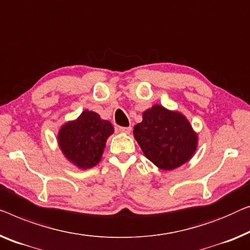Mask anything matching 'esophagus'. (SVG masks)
Returning <instances> with one entry per match:
<instances>
[{"label":"esophagus","mask_w":250,"mask_h":250,"mask_svg":"<svg viewBox=\"0 0 250 250\" xmlns=\"http://www.w3.org/2000/svg\"><path fill=\"white\" fill-rule=\"evenodd\" d=\"M118 129H119V132H123V133H131L132 127H131V126H128V127H124V126H119Z\"/></svg>","instance_id":"obj_1"}]
</instances>
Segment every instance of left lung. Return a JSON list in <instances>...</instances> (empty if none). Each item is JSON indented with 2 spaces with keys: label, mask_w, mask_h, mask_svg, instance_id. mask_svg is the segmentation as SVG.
I'll return each instance as SVG.
<instances>
[{
  "label": "left lung",
  "mask_w": 250,
  "mask_h": 250,
  "mask_svg": "<svg viewBox=\"0 0 250 250\" xmlns=\"http://www.w3.org/2000/svg\"><path fill=\"white\" fill-rule=\"evenodd\" d=\"M134 137L151 162L164 170L185 164L194 154L197 135L185 116L155 104L134 126Z\"/></svg>",
  "instance_id": "obj_1"
}]
</instances>
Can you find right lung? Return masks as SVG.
<instances>
[{"instance_id": "add662e5", "label": "right lung", "mask_w": 250, "mask_h": 250, "mask_svg": "<svg viewBox=\"0 0 250 250\" xmlns=\"http://www.w3.org/2000/svg\"><path fill=\"white\" fill-rule=\"evenodd\" d=\"M110 122L84 110L75 122L65 124L59 134V144L68 160L82 169L92 168L103 155L107 137L113 134Z\"/></svg>"}]
</instances>
